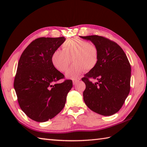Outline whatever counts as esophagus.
I'll return each mask as SVG.
<instances>
[{"instance_id": "obj_1", "label": "esophagus", "mask_w": 147, "mask_h": 147, "mask_svg": "<svg viewBox=\"0 0 147 147\" xmlns=\"http://www.w3.org/2000/svg\"><path fill=\"white\" fill-rule=\"evenodd\" d=\"M80 80V78H76V79H74L73 80V85H76V84L79 82V81Z\"/></svg>"}]
</instances>
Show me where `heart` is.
I'll return each instance as SVG.
<instances>
[{"label":"heart","instance_id":"obj_1","mask_svg":"<svg viewBox=\"0 0 147 147\" xmlns=\"http://www.w3.org/2000/svg\"><path fill=\"white\" fill-rule=\"evenodd\" d=\"M74 64L65 73L68 78L75 79L85 71L93 69L98 64L97 47L77 37L69 38L62 43V51L56 50L52 55V65L57 71L64 72L71 62Z\"/></svg>","mask_w":147,"mask_h":147}]
</instances>
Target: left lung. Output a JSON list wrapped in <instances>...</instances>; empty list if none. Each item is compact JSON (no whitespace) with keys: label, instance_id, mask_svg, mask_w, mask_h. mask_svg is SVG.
Returning a JSON list of instances; mask_svg holds the SVG:
<instances>
[{"label":"left lung","instance_id":"8db88e82","mask_svg":"<svg viewBox=\"0 0 147 147\" xmlns=\"http://www.w3.org/2000/svg\"><path fill=\"white\" fill-rule=\"evenodd\" d=\"M97 47L99 59L96 66L82 80L85 83L83 100L88 107L102 115L116 113L123 105L130 91L131 65L117 43L98 35L82 36ZM96 79L93 84L89 79Z\"/></svg>","mask_w":147,"mask_h":147}]
</instances>
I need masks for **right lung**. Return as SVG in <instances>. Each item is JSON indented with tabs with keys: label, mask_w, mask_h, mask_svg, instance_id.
Returning a JSON list of instances; mask_svg holds the SVG:
<instances>
[{
	"label": "right lung",
	"mask_w": 147,
	"mask_h": 147,
	"mask_svg": "<svg viewBox=\"0 0 147 147\" xmlns=\"http://www.w3.org/2000/svg\"><path fill=\"white\" fill-rule=\"evenodd\" d=\"M64 36L40 37L24 49L18 62L14 88L18 102L28 117L36 122L51 119L64 108L73 82L64 79L51 62L52 55L65 41Z\"/></svg>",
	"instance_id": "obj_1"
}]
</instances>
